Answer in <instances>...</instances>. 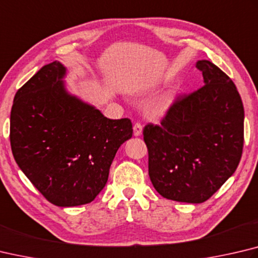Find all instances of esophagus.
<instances>
[{"mask_svg": "<svg viewBox=\"0 0 258 258\" xmlns=\"http://www.w3.org/2000/svg\"><path fill=\"white\" fill-rule=\"evenodd\" d=\"M142 130L143 126L140 123H135L133 126V132H134V137H140L142 134Z\"/></svg>", "mask_w": 258, "mask_h": 258, "instance_id": "1", "label": "esophagus"}]
</instances>
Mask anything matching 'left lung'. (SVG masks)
<instances>
[{"label": "left lung", "mask_w": 258, "mask_h": 258, "mask_svg": "<svg viewBox=\"0 0 258 258\" xmlns=\"http://www.w3.org/2000/svg\"><path fill=\"white\" fill-rule=\"evenodd\" d=\"M196 68L204 86L178 97L160 125L143 130L153 187L185 203L209 200L236 171L243 147L245 113L235 83L210 60Z\"/></svg>", "instance_id": "obj_1"}]
</instances>
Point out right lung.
I'll return each mask as SVG.
<instances>
[{"label": "right lung", "mask_w": 258, "mask_h": 258, "mask_svg": "<svg viewBox=\"0 0 258 258\" xmlns=\"http://www.w3.org/2000/svg\"><path fill=\"white\" fill-rule=\"evenodd\" d=\"M54 60L19 89L10 116L15 160L57 207L92 202L108 180L117 150L132 138L131 119H109L65 89Z\"/></svg>", "instance_id": "obj_1"}]
</instances>
